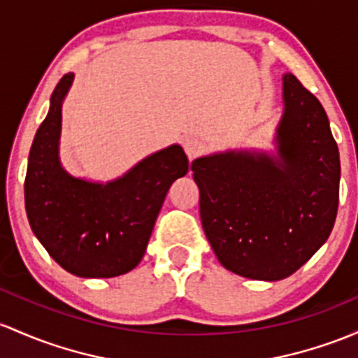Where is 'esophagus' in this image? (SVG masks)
<instances>
[{
  "label": "esophagus",
  "mask_w": 358,
  "mask_h": 358,
  "mask_svg": "<svg viewBox=\"0 0 358 358\" xmlns=\"http://www.w3.org/2000/svg\"><path fill=\"white\" fill-rule=\"evenodd\" d=\"M183 149H185L188 159L192 161L206 152V143H203L202 139H199V137H187V139L183 141Z\"/></svg>",
  "instance_id": "obj_1"
}]
</instances>
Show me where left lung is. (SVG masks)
Here are the masks:
<instances>
[{"label": "left lung", "instance_id": "left-lung-1", "mask_svg": "<svg viewBox=\"0 0 358 358\" xmlns=\"http://www.w3.org/2000/svg\"><path fill=\"white\" fill-rule=\"evenodd\" d=\"M277 156L227 151L192 163L200 219L224 268L282 280L323 246L340 197V155L323 105L284 76Z\"/></svg>", "mask_w": 358, "mask_h": 358}]
</instances>
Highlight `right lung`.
Wrapping results in <instances>:
<instances>
[{"label": "right lung", "mask_w": 358, "mask_h": 358, "mask_svg": "<svg viewBox=\"0 0 358 358\" xmlns=\"http://www.w3.org/2000/svg\"><path fill=\"white\" fill-rule=\"evenodd\" d=\"M64 74L35 134L25 176L30 227L66 272L108 278L131 272L143 260L171 183L187 175L182 146L161 149L108 183L74 178L59 161L62 100L73 83Z\"/></svg>", "instance_id": "1"}]
</instances>
